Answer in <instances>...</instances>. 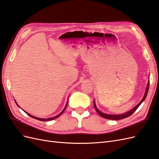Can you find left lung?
I'll list each match as a JSON object with an SVG mask.
<instances>
[{
	"instance_id": "8db88e82",
	"label": "left lung",
	"mask_w": 159,
	"mask_h": 159,
	"mask_svg": "<svg viewBox=\"0 0 159 159\" xmlns=\"http://www.w3.org/2000/svg\"><path fill=\"white\" fill-rule=\"evenodd\" d=\"M148 88H149V81H148V85H147V89H146L145 94V95H144V97H143V98L142 99V100L140 102V103H139L137 105H136V106L134 107L133 109H131V111H129V112H127L126 113H124V114H122V115H109V114H106V113H102L101 111H99L98 109V108L96 107L95 102H94V107H95V109L96 110V111L98 113V114L99 115H101V116H102V117L105 118V119H111V120H119V119L127 118V117H128L129 116H131V115L137 109V108L139 106H140V105L144 102V100L145 99L147 95L148 91Z\"/></svg>"
}]
</instances>
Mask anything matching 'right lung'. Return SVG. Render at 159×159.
Here are the masks:
<instances>
[{"instance_id":"1","label":"right lung","mask_w":159,"mask_h":159,"mask_svg":"<svg viewBox=\"0 0 159 159\" xmlns=\"http://www.w3.org/2000/svg\"><path fill=\"white\" fill-rule=\"evenodd\" d=\"M67 105H68V103H67V104H66V107H65V108L64 109V110L62 111L59 114V115H56V116H55V117H51V118H48V119H41V118H38V117H34V116H32V115H30V114H28V113H27L26 112V114H28V115H29L30 117H32V118H34V119H38V120H40V121H52V120H53V119H56V118H57L58 117H60V115L63 113V112L64 111H65V109H66V107H67Z\"/></svg>"}]
</instances>
